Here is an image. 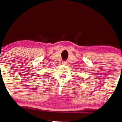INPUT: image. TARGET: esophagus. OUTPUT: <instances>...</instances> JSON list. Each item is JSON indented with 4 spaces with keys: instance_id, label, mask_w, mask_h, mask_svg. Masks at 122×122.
Here are the masks:
<instances>
[{
    "instance_id": "1",
    "label": "esophagus",
    "mask_w": 122,
    "mask_h": 122,
    "mask_svg": "<svg viewBox=\"0 0 122 122\" xmlns=\"http://www.w3.org/2000/svg\"><path fill=\"white\" fill-rule=\"evenodd\" d=\"M62 64H64V65H65V64H66V62H65V61H63V62L62 63Z\"/></svg>"
}]
</instances>
